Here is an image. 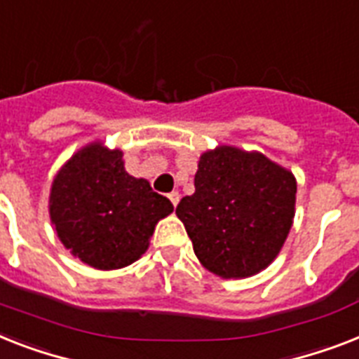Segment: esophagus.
Segmentation results:
<instances>
[{
    "label": "esophagus",
    "mask_w": 359,
    "mask_h": 359,
    "mask_svg": "<svg viewBox=\"0 0 359 359\" xmlns=\"http://www.w3.org/2000/svg\"><path fill=\"white\" fill-rule=\"evenodd\" d=\"M168 199L171 201V205L177 206V203H179V199H180L179 191H171V194H168Z\"/></svg>",
    "instance_id": "obj_1"
}]
</instances>
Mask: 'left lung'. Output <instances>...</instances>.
<instances>
[{
  "instance_id": "8db88e82",
  "label": "left lung",
  "mask_w": 359,
  "mask_h": 359,
  "mask_svg": "<svg viewBox=\"0 0 359 359\" xmlns=\"http://www.w3.org/2000/svg\"><path fill=\"white\" fill-rule=\"evenodd\" d=\"M194 195L175 210L206 269L223 278L262 271L295 215V177L260 153L221 145L201 156Z\"/></svg>"
}]
</instances>
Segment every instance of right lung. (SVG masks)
Returning a JSON list of instances; mask_svg holds the SVG:
<instances>
[{
  "mask_svg": "<svg viewBox=\"0 0 359 359\" xmlns=\"http://www.w3.org/2000/svg\"><path fill=\"white\" fill-rule=\"evenodd\" d=\"M123 153L92 144L55 177L49 215L72 255L95 269H119L149 247L154 225L173 212L164 195L123 168Z\"/></svg>",
  "mask_w": 359,
  "mask_h": 359,
  "instance_id": "obj_1",
  "label": "right lung"
}]
</instances>
